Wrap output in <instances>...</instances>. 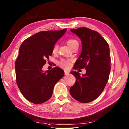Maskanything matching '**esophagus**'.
I'll return each mask as SVG.
<instances>
[{
  "instance_id": "esophagus-1",
  "label": "esophagus",
  "mask_w": 129,
  "mask_h": 129,
  "mask_svg": "<svg viewBox=\"0 0 129 129\" xmlns=\"http://www.w3.org/2000/svg\"><path fill=\"white\" fill-rule=\"evenodd\" d=\"M64 73L65 75H68L69 74V72H68L67 71H64Z\"/></svg>"
}]
</instances>
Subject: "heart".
<instances>
[{
	"mask_svg": "<svg viewBox=\"0 0 129 129\" xmlns=\"http://www.w3.org/2000/svg\"><path fill=\"white\" fill-rule=\"evenodd\" d=\"M67 43L70 48H72L73 46L76 43H78V42L76 40L73 39H70L67 40ZM58 47L57 44H55L53 48V52L55 53L57 52V51ZM58 64H59L60 66L62 68H64L65 69H68L71 67V60H66V59H61V60L59 62H58Z\"/></svg>",
	"mask_w": 129,
	"mask_h": 129,
	"instance_id": "1",
	"label": "heart"
}]
</instances>
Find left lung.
<instances>
[{
	"label": "left lung",
	"instance_id": "1",
	"mask_svg": "<svg viewBox=\"0 0 129 129\" xmlns=\"http://www.w3.org/2000/svg\"><path fill=\"white\" fill-rule=\"evenodd\" d=\"M81 40L82 52L74 69L85 68L80 76L76 71L71 73L76 77L74 85L70 88L72 96L81 103H89L99 96L106 86L111 71L109 47L99 33L87 27L71 29Z\"/></svg>",
	"mask_w": 129,
	"mask_h": 129
}]
</instances>
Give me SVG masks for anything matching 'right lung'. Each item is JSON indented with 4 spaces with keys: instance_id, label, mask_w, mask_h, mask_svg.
Segmentation results:
<instances>
[{
    "instance_id": "add662e5",
    "label": "right lung",
    "mask_w": 129,
    "mask_h": 129,
    "mask_svg": "<svg viewBox=\"0 0 129 129\" xmlns=\"http://www.w3.org/2000/svg\"><path fill=\"white\" fill-rule=\"evenodd\" d=\"M61 30L41 31L22 42L15 62L16 82L28 101L42 104L52 96L54 86L64 76L58 67L43 71L46 60L52 54L56 42L65 34Z\"/></svg>"
}]
</instances>
